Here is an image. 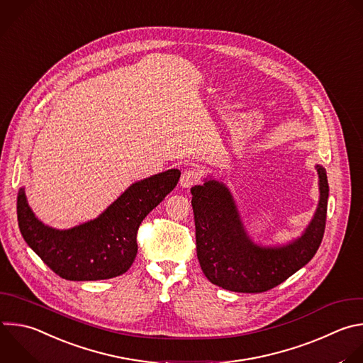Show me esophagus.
Masks as SVG:
<instances>
[{
	"label": "esophagus",
	"mask_w": 363,
	"mask_h": 363,
	"mask_svg": "<svg viewBox=\"0 0 363 363\" xmlns=\"http://www.w3.org/2000/svg\"><path fill=\"white\" fill-rule=\"evenodd\" d=\"M199 179H201V174H199L198 171L189 168V169H185V171L182 172L181 179H179V184H181V186H184V188H189V186L198 184Z\"/></svg>",
	"instance_id": "1"
}]
</instances>
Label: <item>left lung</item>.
I'll return each mask as SVG.
<instances>
[{
  "label": "left lung",
  "instance_id": "1",
  "mask_svg": "<svg viewBox=\"0 0 363 363\" xmlns=\"http://www.w3.org/2000/svg\"><path fill=\"white\" fill-rule=\"evenodd\" d=\"M319 175V205L305 233L281 248H262L247 236L228 188L205 181L191 188L196 255L203 275L216 286L240 294L267 292L305 267L316 254L326 225L329 185Z\"/></svg>",
  "mask_w": 363,
  "mask_h": 363
}]
</instances>
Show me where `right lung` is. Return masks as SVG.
I'll return each instance as SVG.
<instances>
[{
  "label": "right lung",
  "mask_w": 363,
  "mask_h": 363,
  "mask_svg": "<svg viewBox=\"0 0 363 363\" xmlns=\"http://www.w3.org/2000/svg\"><path fill=\"white\" fill-rule=\"evenodd\" d=\"M181 172L169 169L133 184L96 219L67 230L40 222L17 196L18 226L28 247L58 277L101 281L125 274L138 252L137 233L144 218L177 186Z\"/></svg>",
  "instance_id": "obj_1"
}]
</instances>
